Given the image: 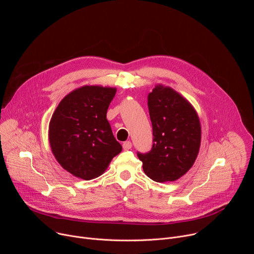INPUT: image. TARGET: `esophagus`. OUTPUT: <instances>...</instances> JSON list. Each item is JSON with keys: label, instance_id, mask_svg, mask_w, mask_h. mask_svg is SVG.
<instances>
[{"label": "esophagus", "instance_id": "esophagus-1", "mask_svg": "<svg viewBox=\"0 0 254 254\" xmlns=\"http://www.w3.org/2000/svg\"><path fill=\"white\" fill-rule=\"evenodd\" d=\"M123 148H124V150H126V151L130 150V149H131V142H130L129 140L125 141V142L123 143Z\"/></svg>", "mask_w": 254, "mask_h": 254}]
</instances>
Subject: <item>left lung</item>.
Listing matches in <instances>:
<instances>
[{"mask_svg":"<svg viewBox=\"0 0 254 254\" xmlns=\"http://www.w3.org/2000/svg\"><path fill=\"white\" fill-rule=\"evenodd\" d=\"M153 147L137 153L144 174L155 182L175 181L193 166L200 149L201 126L191 103L171 87L157 85L148 95Z\"/></svg>","mask_w":254,"mask_h":254,"instance_id":"left-lung-1","label":"left lung"}]
</instances>
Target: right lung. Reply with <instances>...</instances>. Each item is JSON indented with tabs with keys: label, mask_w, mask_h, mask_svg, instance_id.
I'll return each instance as SVG.
<instances>
[{
	"label": "right lung",
	"mask_w": 254,
	"mask_h": 254,
	"mask_svg": "<svg viewBox=\"0 0 254 254\" xmlns=\"http://www.w3.org/2000/svg\"><path fill=\"white\" fill-rule=\"evenodd\" d=\"M116 88L85 85L67 94L49 124L52 153L63 169L75 177H99L122 152L106 112Z\"/></svg>",
	"instance_id": "add662e5"
}]
</instances>
